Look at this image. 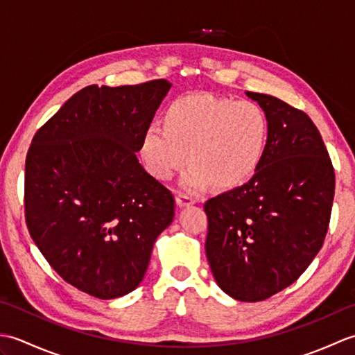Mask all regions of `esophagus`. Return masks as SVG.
Wrapping results in <instances>:
<instances>
[{"instance_id":"1","label":"esophagus","mask_w":355,"mask_h":355,"mask_svg":"<svg viewBox=\"0 0 355 355\" xmlns=\"http://www.w3.org/2000/svg\"><path fill=\"white\" fill-rule=\"evenodd\" d=\"M197 202V198L192 197V195L189 193H184V192H180L177 195V205L180 207H184V206H191V205H195Z\"/></svg>"}]
</instances>
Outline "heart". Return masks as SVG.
Here are the masks:
<instances>
[{"label":"heart","mask_w":355,"mask_h":355,"mask_svg":"<svg viewBox=\"0 0 355 355\" xmlns=\"http://www.w3.org/2000/svg\"><path fill=\"white\" fill-rule=\"evenodd\" d=\"M163 123L164 130L149 125L143 132L140 157L150 175L164 182L189 155L192 168L184 177L189 189L247 183L261 168L270 139V119L259 103L206 93L172 101Z\"/></svg>","instance_id":"heart-1"}]
</instances>
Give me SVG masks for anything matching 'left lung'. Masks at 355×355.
Returning a JSON list of instances; mask_svg holds the SVG:
<instances>
[{
    "label": "left lung",
    "mask_w": 355,
    "mask_h": 355,
    "mask_svg": "<svg viewBox=\"0 0 355 355\" xmlns=\"http://www.w3.org/2000/svg\"><path fill=\"white\" fill-rule=\"evenodd\" d=\"M270 119L268 146L248 183L205 202L206 254L220 288L259 302L296 282L325 241L336 175L304 111L247 92Z\"/></svg>",
    "instance_id": "1"
}]
</instances>
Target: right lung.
I'll list each match as a JSON object with an SVG mask.
<instances>
[{
    "label": "right lung",
    "mask_w": 355,
    "mask_h": 355,
    "mask_svg": "<svg viewBox=\"0 0 355 355\" xmlns=\"http://www.w3.org/2000/svg\"><path fill=\"white\" fill-rule=\"evenodd\" d=\"M171 84L82 88L36 131L26 158L30 236L65 282L99 299L139 286L172 192L135 153Z\"/></svg>",
    "instance_id": "1"
}]
</instances>
